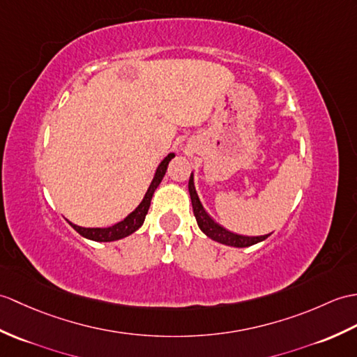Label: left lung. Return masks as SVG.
<instances>
[{"mask_svg":"<svg viewBox=\"0 0 357 357\" xmlns=\"http://www.w3.org/2000/svg\"><path fill=\"white\" fill-rule=\"evenodd\" d=\"M188 192H190V199H192V206H193V213H195V218L197 222V227L201 228V231L205 236H208L211 240H214V242H219V243L227 245V246H234V248H248V246H252L255 243H260V242H263V240H266L269 237V234L255 236V237L234 234V233H231V231L220 227L218 222H214L210 214L205 211L201 199H199V196H197L193 173L190 175Z\"/></svg>","mask_w":357,"mask_h":357,"instance_id":"left-lung-1","label":"left lung"}]
</instances>
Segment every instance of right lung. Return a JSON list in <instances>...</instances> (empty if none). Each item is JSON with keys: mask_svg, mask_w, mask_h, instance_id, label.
I'll return each mask as SVG.
<instances>
[{"mask_svg": "<svg viewBox=\"0 0 357 357\" xmlns=\"http://www.w3.org/2000/svg\"><path fill=\"white\" fill-rule=\"evenodd\" d=\"M172 158H175V153H169L160 162L158 167H156V172H155L151 185H149L147 192L143 197V201H141L137 208L132 213H129L123 220L114 223L112 227H106V228H85V227L74 225V223L70 220H66V222H68L70 225L76 229L82 237L94 240V242H114V240H120V238L130 236L132 233H135V231L144 223L149 206H151L152 196L155 193V190L158 188L160 182L162 181L165 172H167V165L172 161Z\"/></svg>", "mask_w": 357, "mask_h": 357, "instance_id": "obj_1", "label": "right lung"}]
</instances>
